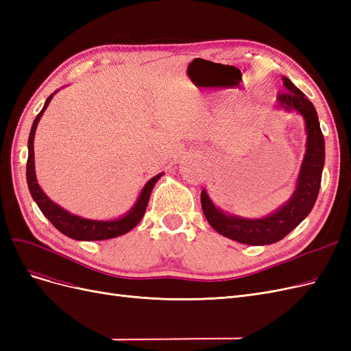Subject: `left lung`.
Instances as JSON below:
<instances>
[{
    "mask_svg": "<svg viewBox=\"0 0 351 351\" xmlns=\"http://www.w3.org/2000/svg\"><path fill=\"white\" fill-rule=\"evenodd\" d=\"M287 90L277 95L278 104L287 111H299L306 121L307 142L306 155L302 162L300 174L297 178V187L291 199L272 215L261 219H246L232 215L215 208L205 190L200 193V204L210 227L219 234L231 240L249 244V246H263L282 240L300 222L311 214L321 189L322 169L325 164V141L317 120L313 104L297 89L291 80L282 77Z\"/></svg>",
    "mask_w": 351,
    "mask_h": 351,
    "instance_id": "left-lung-1",
    "label": "left lung"
}]
</instances>
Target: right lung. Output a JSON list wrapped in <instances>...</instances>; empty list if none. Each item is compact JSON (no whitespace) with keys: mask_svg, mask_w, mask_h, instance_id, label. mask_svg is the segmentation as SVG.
<instances>
[{"mask_svg":"<svg viewBox=\"0 0 351 351\" xmlns=\"http://www.w3.org/2000/svg\"><path fill=\"white\" fill-rule=\"evenodd\" d=\"M52 98L51 97L47 99L44 108L36 115V119L32 124V130L29 134V155H27V164H26V180H27V186H29V192L36 202V205L42 210L49 221L51 224L54 226L58 231H61L62 234L74 239V240H83V241H93V240H107L112 237H119L129 232L132 228H134L137 224H139L141 219L145 215V210L147 206V202H149L151 192L155 186V183L159 180V177L162 176L158 174L154 178H151L147 182L142 190V193L137 199L134 206L132 210L127 214L125 217L120 219H114V221H95V219H84L77 215H73L70 212L64 210L56 205L38 184V180L35 176V161H34V139H35V130L36 125L39 123V119L42 112H44L48 107V104Z\"/></svg>","mask_w":351,"mask_h":351,"instance_id":"obj_1","label":"right lung"}]
</instances>
